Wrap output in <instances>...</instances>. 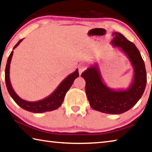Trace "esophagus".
Here are the masks:
<instances>
[{"instance_id":"34e87169","label":"esophagus","mask_w":152,"mask_h":152,"mask_svg":"<svg viewBox=\"0 0 152 152\" xmlns=\"http://www.w3.org/2000/svg\"><path fill=\"white\" fill-rule=\"evenodd\" d=\"M86 64H84V63H81V64H80L78 65V72H79V74H80L83 72L86 69Z\"/></svg>"}]
</instances>
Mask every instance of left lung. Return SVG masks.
Instances as JSON below:
<instances>
[{"label": "left lung", "instance_id": "8db88e82", "mask_svg": "<svg viewBox=\"0 0 152 152\" xmlns=\"http://www.w3.org/2000/svg\"><path fill=\"white\" fill-rule=\"evenodd\" d=\"M112 46L122 52L133 67L132 82L127 88L114 89L109 87L102 76L97 62L91 64L82 74L86 81V93L90 106L97 111L120 114L135 106L144 92L147 75L144 62L136 45L121 33L112 32Z\"/></svg>", "mask_w": 152, "mask_h": 152}]
</instances>
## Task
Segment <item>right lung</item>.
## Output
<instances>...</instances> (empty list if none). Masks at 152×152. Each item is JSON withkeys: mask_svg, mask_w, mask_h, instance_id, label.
<instances>
[{"mask_svg": "<svg viewBox=\"0 0 152 152\" xmlns=\"http://www.w3.org/2000/svg\"><path fill=\"white\" fill-rule=\"evenodd\" d=\"M23 40V38L18 41V43L14 46L13 50L20 45ZM12 55L13 50L11 52L9 58H8L6 68H5V82H6L8 92L14 101L23 109L30 112L37 113V114L52 111V110L58 108L62 105L66 94L70 89L71 86L72 85L74 80L79 76L78 69H76L73 73L69 74L66 78L63 80L61 83L56 88V89L48 97L37 102H29L24 100L20 96H18L15 91L14 90L12 84H11L10 80V66Z\"/></svg>", "mask_w": 152, "mask_h": 152, "instance_id": "add662e5", "label": "right lung"}]
</instances>
